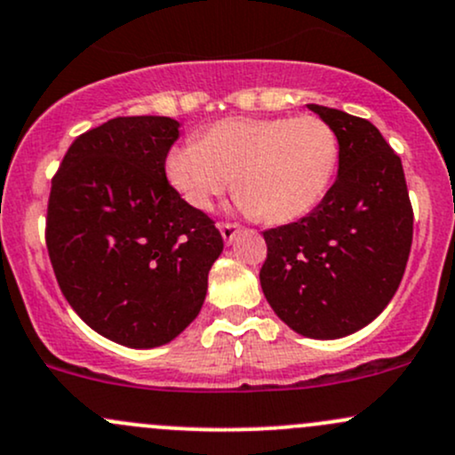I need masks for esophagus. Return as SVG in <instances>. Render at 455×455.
Returning a JSON list of instances; mask_svg holds the SVG:
<instances>
[{"label": "esophagus", "instance_id": "1", "mask_svg": "<svg viewBox=\"0 0 455 455\" xmlns=\"http://www.w3.org/2000/svg\"><path fill=\"white\" fill-rule=\"evenodd\" d=\"M240 231H242V227L237 222H222V224H220V233H222L224 242H227V243H231L233 240H235V237L240 235Z\"/></svg>", "mask_w": 455, "mask_h": 455}]
</instances>
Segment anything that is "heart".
Returning <instances> with one entry per match:
<instances>
[{"label":"heart","mask_w":455,"mask_h":455,"mask_svg":"<svg viewBox=\"0 0 455 455\" xmlns=\"http://www.w3.org/2000/svg\"><path fill=\"white\" fill-rule=\"evenodd\" d=\"M340 141L329 122L296 117H228L200 141L167 152L165 176L191 209L207 212L233 183L240 207L264 222L285 224L318 207L336 179Z\"/></svg>","instance_id":"1"}]
</instances>
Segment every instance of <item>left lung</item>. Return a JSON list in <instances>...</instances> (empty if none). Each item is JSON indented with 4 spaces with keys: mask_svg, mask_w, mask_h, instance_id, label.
Wrapping results in <instances>:
<instances>
[{
    "mask_svg": "<svg viewBox=\"0 0 455 455\" xmlns=\"http://www.w3.org/2000/svg\"><path fill=\"white\" fill-rule=\"evenodd\" d=\"M340 141L336 183L299 222L267 228L261 290L296 333L348 336L384 312L403 279L414 212L399 155L364 117L309 104Z\"/></svg>",
    "mask_w": 455,
    "mask_h": 455,
    "instance_id": "obj_1",
    "label": "left lung"
}]
</instances>
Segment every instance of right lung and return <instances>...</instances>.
Instances as JSON below:
<instances>
[{"instance_id":"obj_1","label":"right lung","mask_w":455,"mask_h":455,"mask_svg":"<svg viewBox=\"0 0 455 455\" xmlns=\"http://www.w3.org/2000/svg\"><path fill=\"white\" fill-rule=\"evenodd\" d=\"M176 119L115 117L74 140L52 179L45 243L67 303L132 348L174 340L196 318L224 242L167 183Z\"/></svg>"}]
</instances>
